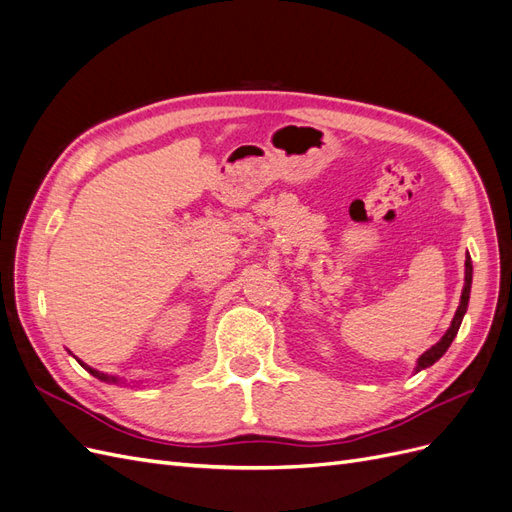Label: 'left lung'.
<instances>
[{
  "mask_svg": "<svg viewBox=\"0 0 512 512\" xmlns=\"http://www.w3.org/2000/svg\"><path fill=\"white\" fill-rule=\"evenodd\" d=\"M470 289H472V259L470 255H466V272H464V289H461V298H459V306L455 310V317L451 321V327L444 332V336L432 346V349H427L419 359H417V366H415V372H421L425 368L434 366L436 361L447 353V349L451 346V342L455 340L457 332H459V325L461 321H464V315L468 310V300H470Z\"/></svg>",
  "mask_w": 512,
  "mask_h": 512,
  "instance_id": "8db88e82",
  "label": "left lung"
}]
</instances>
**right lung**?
Wrapping results in <instances>:
<instances>
[{
    "label": "right lung",
    "mask_w": 512,
    "mask_h": 512,
    "mask_svg": "<svg viewBox=\"0 0 512 512\" xmlns=\"http://www.w3.org/2000/svg\"><path fill=\"white\" fill-rule=\"evenodd\" d=\"M76 361H78V364L82 366V368H85L89 374H93L95 378H100V381H104V383H119V378L117 376H108V374H104V372H97L95 368H91V366H87V364H82V361L76 357Z\"/></svg>",
    "instance_id": "1"
}]
</instances>
